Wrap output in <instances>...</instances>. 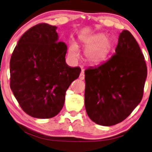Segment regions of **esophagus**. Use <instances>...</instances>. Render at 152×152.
<instances>
[{"mask_svg": "<svg viewBox=\"0 0 152 152\" xmlns=\"http://www.w3.org/2000/svg\"><path fill=\"white\" fill-rule=\"evenodd\" d=\"M79 78H80V80H85V73H84L83 71H82V72H80V75Z\"/></svg>", "mask_w": 152, "mask_h": 152, "instance_id": "1", "label": "esophagus"}]
</instances>
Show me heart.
<instances>
[{
	"label": "heart",
	"mask_w": 152,
	"mask_h": 152,
	"mask_svg": "<svg viewBox=\"0 0 152 152\" xmlns=\"http://www.w3.org/2000/svg\"><path fill=\"white\" fill-rule=\"evenodd\" d=\"M80 44L85 48V61L91 66H97L108 58L113 49L115 40L112 37L105 36L104 34L98 33L80 37ZM67 55L73 62L78 59L80 56L79 49L75 43L71 42L69 44Z\"/></svg>",
	"instance_id": "obj_1"
}]
</instances>
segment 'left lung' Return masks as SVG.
Returning <instances> with one entry per match:
<instances>
[{"label":"left lung","instance_id":"1","mask_svg":"<svg viewBox=\"0 0 152 152\" xmlns=\"http://www.w3.org/2000/svg\"><path fill=\"white\" fill-rule=\"evenodd\" d=\"M85 105L91 121L111 126L121 123L141 102L147 75L145 57L132 34H120L115 53L85 70Z\"/></svg>","mask_w":152,"mask_h":152}]
</instances>
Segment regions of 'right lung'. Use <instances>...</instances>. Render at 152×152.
Here are the masks:
<instances>
[{"instance_id":"1","label":"right lung","mask_w":152,"mask_h":152,"mask_svg":"<svg viewBox=\"0 0 152 152\" xmlns=\"http://www.w3.org/2000/svg\"><path fill=\"white\" fill-rule=\"evenodd\" d=\"M56 29L46 23L34 26L20 37L11 56V90L22 110L37 118L59 113L67 89L81 72L65 62L67 46L58 42Z\"/></svg>"}]
</instances>
